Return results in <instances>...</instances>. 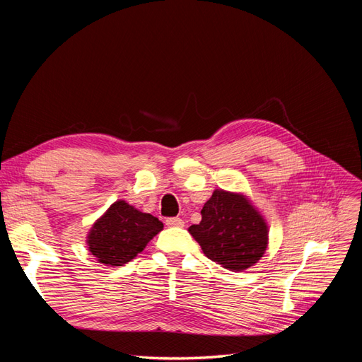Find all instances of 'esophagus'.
Masks as SVG:
<instances>
[{
	"label": "esophagus",
	"instance_id": "esophagus-1",
	"mask_svg": "<svg viewBox=\"0 0 362 362\" xmlns=\"http://www.w3.org/2000/svg\"><path fill=\"white\" fill-rule=\"evenodd\" d=\"M166 225L172 226V228H175V226L180 228V226H184V221L180 217H169V218H166Z\"/></svg>",
	"mask_w": 362,
	"mask_h": 362
}]
</instances>
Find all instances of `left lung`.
Wrapping results in <instances>:
<instances>
[{"label":"left lung","mask_w":362,"mask_h":362,"mask_svg":"<svg viewBox=\"0 0 362 362\" xmlns=\"http://www.w3.org/2000/svg\"><path fill=\"white\" fill-rule=\"evenodd\" d=\"M202 221L189 233L205 257L228 270H245L264 254L267 225L245 196L214 190L202 208Z\"/></svg>","instance_id":"obj_1"}]
</instances>
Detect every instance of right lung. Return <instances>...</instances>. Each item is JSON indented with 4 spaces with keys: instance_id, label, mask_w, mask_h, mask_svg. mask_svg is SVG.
Wrapping results in <instances>:
<instances>
[{
    "instance_id": "right-lung-1",
    "label": "right lung",
    "mask_w": 362,
    "mask_h": 362,
    "mask_svg": "<svg viewBox=\"0 0 362 362\" xmlns=\"http://www.w3.org/2000/svg\"><path fill=\"white\" fill-rule=\"evenodd\" d=\"M161 229L163 223L157 217L136 210L125 201H117L92 226L87 246L100 262L124 266Z\"/></svg>"
}]
</instances>
